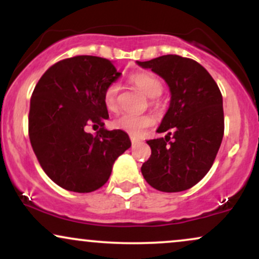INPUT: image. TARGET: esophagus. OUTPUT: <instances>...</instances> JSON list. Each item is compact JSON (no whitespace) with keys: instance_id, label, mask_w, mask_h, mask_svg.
Listing matches in <instances>:
<instances>
[{"instance_id":"34e87169","label":"esophagus","mask_w":259,"mask_h":259,"mask_svg":"<svg viewBox=\"0 0 259 259\" xmlns=\"http://www.w3.org/2000/svg\"><path fill=\"white\" fill-rule=\"evenodd\" d=\"M130 140H132V144H136V142L140 141V139L135 138V136H130Z\"/></svg>"}]
</instances>
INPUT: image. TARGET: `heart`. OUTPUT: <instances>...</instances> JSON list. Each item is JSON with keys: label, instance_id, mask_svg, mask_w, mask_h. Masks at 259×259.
Masks as SVG:
<instances>
[{"label": "heart", "instance_id": "heart-1", "mask_svg": "<svg viewBox=\"0 0 259 259\" xmlns=\"http://www.w3.org/2000/svg\"><path fill=\"white\" fill-rule=\"evenodd\" d=\"M129 79L139 90H141L148 97H156L162 94V81L156 75H153L152 73H133L129 76ZM119 91L120 86L117 82H112V84H109L106 88L105 92H103V102H105V106L107 107L108 111L115 112L119 108ZM153 123L154 119L151 115H138L133 114V113H125V114L120 115L119 118H117V119L113 121V125L117 127V129H120L123 132L127 133L129 135L139 136L147 127L152 126Z\"/></svg>", "mask_w": 259, "mask_h": 259}]
</instances>
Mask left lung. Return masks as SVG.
I'll return each instance as SVG.
<instances>
[{"label":"left lung","instance_id":"left-lung-1","mask_svg":"<svg viewBox=\"0 0 259 259\" xmlns=\"http://www.w3.org/2000/svg\"><path fill=\"white\" fill-rule=\"evenodd\" d=\"M138 64L162 76L171 94L168 112L157 130L168 134L148 140L151 156L141 173L156 190L184 191L209 171L221 147L224 135L221 90L210 74L191 58L165 55Z\"/></svg>","mask_w":259,"mask_h":259}]
</instances>
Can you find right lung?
<instances>
[{
  "label": "right lung",
  "instance_id": "add662e5",
  "mask_svg": "<svg viewBox=\"0 0 259 259\" xmlns=\"http://www.w3.org/2000/svg\"><path fill=\"white\" fill-rule=\"evenodd\" d=\"M120 76L96 56L57 62L41 76L30 99L29 139L41 168L68 191L91 192L109 179L114 160L132 146L123 130L103 127L106 88ZM100 126L95 136L88 126Z\"/></svg>",
  "mask_w": 259,
  "mask_h": 259
}]
</instances>
